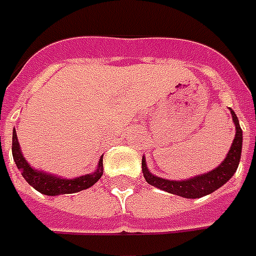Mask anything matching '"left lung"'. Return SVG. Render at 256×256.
I'll use <instances>...</instances> for the list:
<instances>
[{
  "label": "left lung",
  "instance_id": "left-lung-1",
  "mask_svg": "<svg viewBox=\"0 0 256 256\" xmlns=\"http://www.w3.org/2000/svg\"><path fill=\"white\" fill-rule=\"evenodd\" d=\"M230 114H232V118H233L236 126L234 140L232 143L230 150L226 154L224 160L216 168H214L206 174L189 178V179L170 180V179L157 176V175H154L148 171L146 158L143 156L142 171L146 182L154 188H157V189L164 190V192L171 193V194L180 196L184 198H200V197L211 194L215 190L222 188L237 171V166L240 164L241 158V148H242V131H241L240 124H238V118L232 108H230Z\"/></svg>",
  "mask_w": 256,
  "mask_h": 256
}]
</instances>
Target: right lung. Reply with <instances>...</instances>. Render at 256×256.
Returning <instances> with one entry per match:
<instances>
[{"mask_svg":"<svg viewBox=\"0 0 256 256\" xmlns=\"http://www.w3.org/2000/svg\"><path fill=\"white\" fill-rule=\"evenodd\" d=\"M12 156H14L18 170L22 172V176L26 179V182L37 192L45 196L78 193L81 190L90 189V186H94L103 175V156H100L95 171L82 175V176L73 178V179L58 176V175L45 172L42 170H36L34 166L27 162L24 156L22 154V148L19 140H18L15 128L12 132Z\"/></svg>","mask_w":256,"mask_h":256,"instance_id":"1","label":"right lung"}]
</instances>
